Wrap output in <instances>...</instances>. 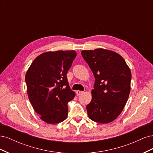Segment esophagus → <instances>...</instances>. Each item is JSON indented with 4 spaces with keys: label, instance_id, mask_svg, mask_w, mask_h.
Masks as SVG:
<instances>
[{
    "label": "esophagus",
    "instance_id": "1",
    "mask_svg": "<svg viewBox=\"0 0 153 153\" xmlns=\"http://www.w3.org/2000/svg\"><path fill=\"white\" fill-rule=\"evenodd\" d=\"M82 93H83V91H76V94L78 96L81 94H82Z\"/></svg>",
    "mask_w": 153,
    "mask_h": 153
}]
</instances>
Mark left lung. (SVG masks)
I'll list each match as a JSON object with an SVG mask.
<instances>
[{"label":"left lung","mask_w":153,"mask_h":153,"mask_svg":"<svg viewBox=\"0 0 153 153\" xmlns=\"http://www.w3.org/2000/svg\"><path fill=\"white\" fill-rule=\"evenodd\" d=\"M82 55L95 78L91 101L86 106L89 117L106 124L124 109L130 92L131 73L124 59L113 51L98 48L82 50Z\"/></svg>","instance_id":"1"}]
</instances>
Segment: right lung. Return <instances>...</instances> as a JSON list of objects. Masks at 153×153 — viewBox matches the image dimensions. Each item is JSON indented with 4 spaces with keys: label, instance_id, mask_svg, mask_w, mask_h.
Masks as SVG:
<instances>
[{
    "label": "right lung",
    "instance_id": "1",
    "mask_svg": "<svg viewBox=\"0 0 153 153\" xmlns=\"http://www.w3.org/2000/svg\"><path fill=\"white\" fill-rule=\"evenodd\" d=\"M76 56L74 50L45 52L34 60L26 73L30 102L45 123L57 124L67 117L68 103L75 94L66 75Z\"/></svg>",
    "mask_w": 153,
    "mask_h": 153
}]
</instances>
